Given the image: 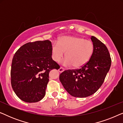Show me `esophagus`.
<instances>
[{
    "label": "esophagus",
    "mask_w": 123,
    "mask_h": 123,
    "mask_svg": "<svg viewBox=\"0 0 123 123\" xmlns=\"http://www.w3.org/2000/svg\"><path fill=\"white\" fill-rule=\"evenodd\" d=\"M63 71H64V69L62 68V67H60V68L59 69V72L60 73H62Z\"/></svg>",
    "instance_id": "esophagus-1"
}]
</instances>
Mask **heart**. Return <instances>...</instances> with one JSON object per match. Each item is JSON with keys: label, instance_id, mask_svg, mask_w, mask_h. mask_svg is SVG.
<instances>
[{"label": "heart", "instance_id": "heart-1", "mask_svg": "<svg viewBox=\"0 0 123 123\" xmlns=\"http://www.w3.org/2000/svg\"><path fill=\"white\" fill-rule=\"evenodd\" d=\"M94 46L92 41L78 36H64L59 38L58 43H55L51 47V56L56 62H59L64 58L66 59L64 64L73 65L74 68H80L85 65L91 58Z\"/></svg>", "mask_w": 123, "mask_h": 123}]
</instances>
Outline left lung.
<instances>
[{
  "instance_id": "obj_1",
  "label": "left lung",
  "mask_w": 123,
  "mask_h": 123,
  "mask_svg": "<svg viewBox=\"0 0 123 123\" xmlns=\"http://www.w3.org/2000/svg\"><path fill=\"white\" fill-rule=\"evenodd\" d=\"M91 39L94 49L90 60L80 69L65 70L60 74V82L72 96L83 98L95 93L110 68L111 59L106 46L95 36Z\"/></svg>"
}]
</instances>
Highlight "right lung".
Returning a JSON list of instances; mask_svg holds the SVG:
<instances>
[{
    "label": "right lung",
    "instance_id": "add662e5",
    "mask_svg": "<svg viewBox=\"0 0 123 123\" xmlns=\"http://www.w3.org/2000/svg\"><path fill=\"white\" fill-rule=\"evenodd\" d=\"M49 40L28 43L22 46L13 56L11 85L16 95L26 102H36L45 95L49 74L60 66L51 57Z\"/></svg>",
    "mask_w": 123,
    "mask_h": 123
}]
</instances>
